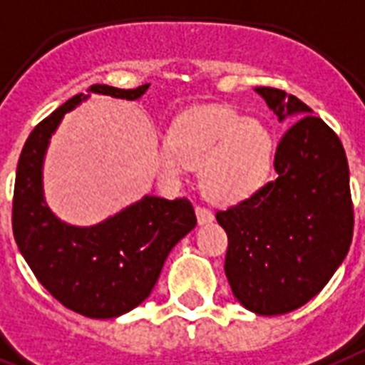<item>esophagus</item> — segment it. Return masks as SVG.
I'll list each match as a JSON object with an SVG mask.
<instances>
[{
    "label": "esophagus",
    "instance_id": "1",
    "mask_svg": "<svg viewBox=\"0 0 365 365\" xmlns=\"http://www.w3.org/2000/svg\"><path fill=\"white\" fill-rule=\"evenodd\" d=\"M195 213H197L198 225H208L213 221V213L210 212V210L202 208V206H197V208H195Z\"/></svg>",
    "mask_w": 365,
    "mask_h": 365
}]
</instances>
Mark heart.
I'll list each match as a JSON object with an SVG mask.
<instances>
[{
    "label": "heart",
    "mask_w": 365,
    "mask_h": 365,
    "mask_svg": "<svg viewBox=\"0 0 365 365\" xmlns=\"http://www.w3.org/2000/svg\"><path fill=\"white\" fill-rule=\"evenodd\" d=\"M272 163L274 138L260 121L208 106L174 121L153 167L167 183L180 182L185 168H200L204 195L213 202L234 204L264 185Z\"/></svg>",
    "instance_id": "obj_1"
}]
</instances>
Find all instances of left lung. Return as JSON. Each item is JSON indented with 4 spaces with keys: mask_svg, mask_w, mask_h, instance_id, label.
<instances>
[{
    "mask_svg": "<svg viewBox=\"0 0 365 365\" xmlns=\"http://www.w3.org/2000/svg\"><path fill=\"white\" fill-rule=\"evenodd\" d=\"M279 121L277 178L215 213L229 236L225 274L236 300L257 315L294 311L324 289L352 240L349 163L341 140L298 97L255 88Z\"/></svg>",
    "mask_w": 365,
    "mask_h": 365,
    "instance_id": "obj_1",
    "label": "left lung"
}]
</instances>
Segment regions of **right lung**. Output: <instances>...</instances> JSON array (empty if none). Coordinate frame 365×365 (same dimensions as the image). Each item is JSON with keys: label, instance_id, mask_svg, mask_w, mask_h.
<instances>
[{"label": "right lung", "instance_id": "right-lung-1", "mask_svg": "<svg viewBox=\"0 0 365 365\" xmlns=\"http://www.w3.org/2000/svg\"><path fill=\"white\" fill-rule=\"evenodd\" d=\"M148 88L90 86L86 96H75L35 127L16 167L13 232L20 253L56 300L90 319H114L140 306L155 287L168 253L195 229L197 215L187 198L144 195L91 227L65 223L44 198V155L63 115L91 93L136 101Z\"/></svg>", "mask_w": 365, "mask_h": 365}]
</instances>
